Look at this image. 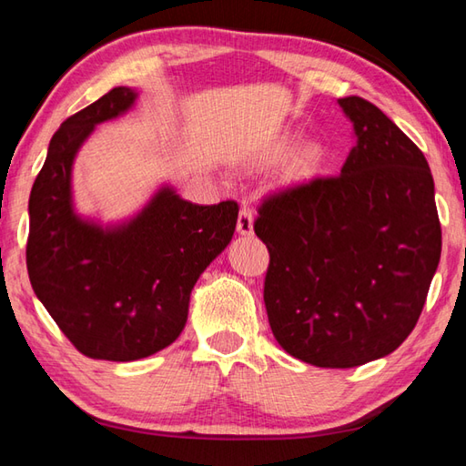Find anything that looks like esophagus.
<instances>
[{
  "mask_svg": "<svg viewBox=\"0 0 466 466\" xmlns=\"http://www.w3.org/2000/svg\"><path fill=\"white\" fill-rule=\"evenodd\" d=\"M238 233L239 235H251L254 233V215L248 207H241L238 217Z\"/></svg>",
  "mask_w": 466,
  "mask_h": 466,
  "instance_id": "34e87169",
  "label": "esophagus"
}]
</instances>
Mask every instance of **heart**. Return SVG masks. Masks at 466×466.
Here are the masks:
<instances>
[{"label": "heart", "mask_w": 466, "mask_h": 466, "mask_svg": "<svg viewBox=\"0 0 466 466\" xmlns=\"http://www.w3.org/2000/svg\"><path fill=\"white\" fill-rule=\"evenodd\" d=\"M295 147V137H282L279 143H276L270 151H268L266 159L268 161H280L287 157V153ZM325 163V149L319 143H305L300 145L299 149L292 153V157L287 163V176L289 182H307V179L315 177L319 174V169Z\"/></svg>", "instance_id": "b5f03b06"}]
</instances>
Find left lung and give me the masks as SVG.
I'll return each instance as SVG.
<instances>
[{"instance_id":"left-lung-1","label":"left lung","mask_w":466,"mask_h":466,"mask_svg":"<svg viewBox=\"0 0 466 466\" xmlns=\"http://www.w3.org/2000/svg\"><path fill=\"white\" fill-rule=\"evenodd\" d=\"M358 143L339 176L266 196L254 231L270 251L264 303L290 356L352 369L403 344L442 251L428 161L377 106L338 100Z\"/></svg>"}]
</instances>
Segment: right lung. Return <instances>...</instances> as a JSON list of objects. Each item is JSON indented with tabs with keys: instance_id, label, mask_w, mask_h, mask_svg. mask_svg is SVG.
Listing matches in <instances>:
<instances>
[{
	"instance_id": "add662e5",
	"label": "right lung",
	"mask_w": 466,
	"mask_h": 466,
	"mask_svg": "<svg viewBox=\"0 0 466 466\" xmlns=\"http://www.w3.org/2000/svg\"><path fill=\"white\" fill-rule=\"evenodd\" d=\"M114 87L63 122L30 192V284L59 329L94 360L130 362L182 333L198 276L233 238L239 207L192 204L163 187L141 215L102 228L71 202V166L96 125L135 104Z\"/></svg>"
}]
</instances>
